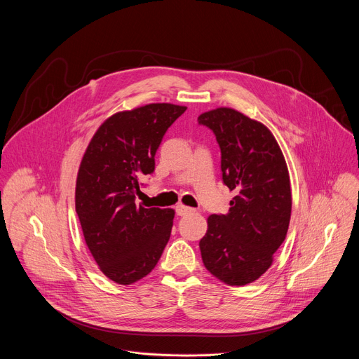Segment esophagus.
Listing matches in <instances>:
<instances>
[{
  "label": "esophagus",
  "instance_id": "obj_1",
  "mask_svg": "<svg viewBox=\"0 0 359 359\" xmlns=\"http://www.w3.org/2000/svg\"><path fill=\"white\" fill-rule=\"evenodd\" d=\"M190 213H193V209L186 208V206H183V204H177V206H176V215L177 216H186V215H190Z\"/></svg>",
  "mask_w": 359,
  "mask_h": 359
}]
</instances>
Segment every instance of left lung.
<instances>
[{
    "instance_id": "obj_1",
    "label": "left lung",
    "mask_w": 359,
    "mask_h": 359,
    "mask_svg": "<svg viewBox=\"0 0 359 359\" xmlns=\"http://www.w3.org/2000/svg\"><path fill=\"white\" fill-rule=\"evenodd\" d=\"M222 153L223 183L236 193L227 215H212L200 240L201 260L227 285L262 277L283 244L291 217V187L283 151L260 122L219 108L197 118Z\"/></svg>"
}]
</instances>
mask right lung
Listing matches in <instances>:
<instances>
[{
  "label": "right lung",
  "mask_w": 359,
  "mask_h": 359,
  "mask_svg": "<svg viewBox=\"0 0 359 359\" xmlns=\"http://www.w3.org/2000/svg\"><path fill=\"white\" fill-rule=\"evenodd\" d=\"M184 107L151 104L119 112L92 137L76 179L75 208L86 245L100 271L132 284L158 264L170 238L175 212L137 206L144 176L166 130Z\"/></svg>",
  "instance_id": "add662e5"
}]
</instances>
